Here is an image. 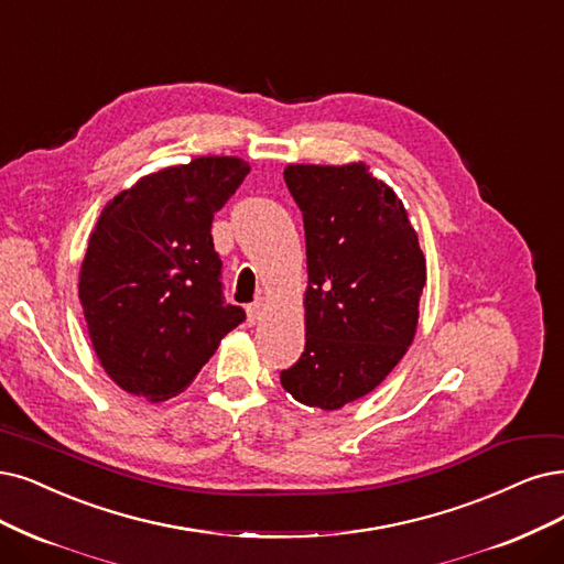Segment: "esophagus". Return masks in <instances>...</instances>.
Segmentation results:
<instances>
[{"instance_id":"obj_1","label":"esophagus","mask_w":564,"mask_h":564,"mask_svg":"<svg viewBox=\"0 0 564 564\" xmlns=\"http://www.w3.org/2000/svg\"><path fill=\"white\" fill-rule=\"evenodd\" d=\"M248 323H258L264 314V302L262 300H256L253 304H248Z\"/></svg>"}]
</instances>
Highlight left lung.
<instances>
[{
    "label": "left lung",
    "instance_id": "left-lung-1",
    "mask_svg": "<svg viewBox=\"0 0 564 564\" xmlns=\"http://www.w3.org/2000/svg\"><path fill=\"white\" fill-rule=\"evenodd\" d=\"M283 176L304 220L308 288L304 352L281 383L335 411L377 388L411 346L425 256L402 202L367 164H290Z\"/></svg>",
    "mask_w": 564,
    "mask_h": 564
}]
</instances>
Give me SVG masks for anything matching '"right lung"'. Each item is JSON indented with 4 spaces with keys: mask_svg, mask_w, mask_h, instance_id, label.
Masks as SVG:
<instances>
[{
    "mask_svg": "<svg viewBox=\"0 0 564 564\" xmlns=\"http://www.w3.org/2000/svg\"><path fill=\"white\" fill-rule=\"evenodd\" d=\"M248 172L243 160L216 155L166 166L97 220L78 297L104 371L137 398H174L246 321L225 302L212 223Z\"/></svg>",
    "mask_w": 564,
    "mask_h": 564,
    "instance_id": "1",
    "label": "right lung"
}]
</instances>
